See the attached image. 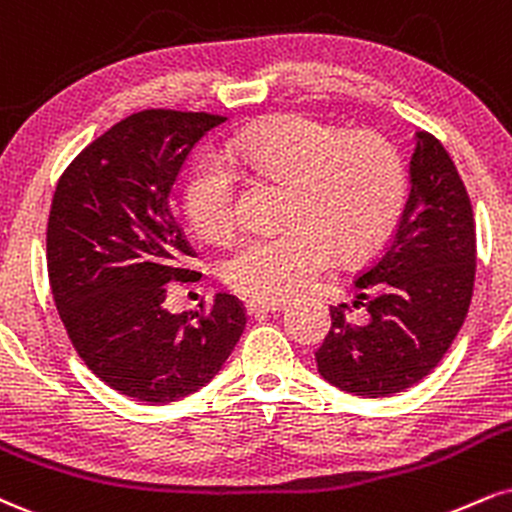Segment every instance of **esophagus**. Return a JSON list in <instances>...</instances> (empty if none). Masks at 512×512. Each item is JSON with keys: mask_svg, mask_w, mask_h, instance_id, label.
Returning a JSON list of instances; mask_svg holds the SVG:
<instances>
[{"mask_svg": "<svg viewBox=\"0 0 512 512\" xmlns=\"http://www.w3.org/2000/svg\"><path fill=\"white\" fill-rule=\"evenodd\" d=\"M286 307V300H262V298H250L245 303V310H248L250 317H262L272 315V312H279Z\"/></svg>", "mask_w": 512, "mask_h": 512, "instance_id": "34e87169", "label": "esophagus"}]
</instances>
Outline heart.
<instances>
[{
	"mask_svg": "<svg viewBox=\"0 0 512 512\" xmlns=\"http://www.w3.org/2000/svg\"><path fill=\"white\" fill-rule=\"evenodd\" d=\"M219 162L190 171L183 205L202 238L226 240L238 224L236 178L243 169L288 183L286 229L252 233L224 262L233 291L281 300L322 274L331 257L353 260L379 248L403 217L408 171L386 135L350 131L305 114H286L226 140Z\"/></svg>",
	"mask_w": 512,
	"mask_h": 512,
	"instance_id": "1",
	"label": "heart"
}]
</instances>
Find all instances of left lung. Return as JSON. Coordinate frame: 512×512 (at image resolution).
I'll return each instance as SVG.
<instances>
[{
  "instance_id": "1",
  "label": "left lung",
  "mask_w": 512,
  "mask_h": 512,
  "mask_svg": "<svg viewBox=\"0 0 512 512\" xmlns=\"http://www.w3.org/2000/svg\"><path fill=\"white\" fill-rule=\"evenodd\" d=\"M410 195L386 248L355 279L350 324L341 303L315 353L319 374L341 391L384 398L410 389L439 365L470 310L477 233L470 195L432 133H415Z\"/></svg>"
}]
</instances>
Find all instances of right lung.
Wrapping results in <instances>:
<instances>
[{
    "instance_id": "add662e5",
    "label": "right lung",
    "mask_w": 512,
    "mask_h": 512,
    "mask_svg": "<svg viewBox=\"0 0 512 512\" xmlns=\"http://www.w3.org/2000/svg\"><path fill=\"white\" fill-rule=\"evenodd\" d=\"M226 116L145 109L61 174L47 221V274L80 360L123 396L162 405L212 381L245 329L236 295L171 315L169 283H193V248L169 207L197 140Z\"/></svg>"
}]
</instances>
